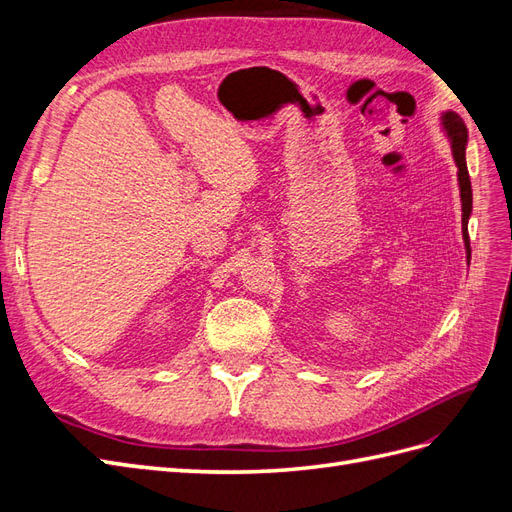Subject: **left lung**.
Segmentation results:
<instances>
[{"instance_id": "8db88e82", "label": "left lung", "mask_w": 512, "mask_h": 512, "mask_svg": "<svg viewBox=\"0 0 512 512\" xmlns=\"http://www.w3.org/2000/svg\"><path fill=\"white\" fill-rule=\"evenodd\" d=\"M440 126L446 134L448 143L453 149V160L457 164V183H459V196H461V235L463 245H466V258L470 265V237H468V220L472 215V183L468 175L466 164V147H468V128L463 119L455 111H442L440 113Z\"/></svg>"}]
</instances>
